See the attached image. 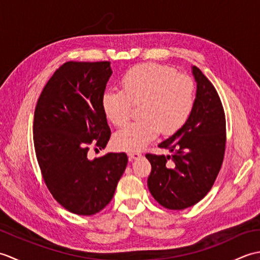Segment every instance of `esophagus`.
<instances>
[{"label":"esophagus","mask_w":260,"mask_h":260,"mask_svg":"<svg viewBox=\"0 0 260 260\" xmlns=\"http://www.w3.org/2000/svg\"><path fill=\"white\" fill-rule=\"evenodd\" d=\"M127 155H128L129 161H133V159H136V158L141 157L142 154H141V152H128V154H127Z\"/></svg>","instance_id":"1"}]
</instances>
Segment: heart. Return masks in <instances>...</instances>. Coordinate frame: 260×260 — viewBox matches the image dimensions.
<instances>
[{
    "label": "heart",
    "mask_w": 260,
    "mask_h": 260,
    "mask_svg": "<svg viewBox=\"0 0 260 260\" xmlns=\"http://www.w3.org/2000/svg\"><path fill=\"white\" fill-rule=\"evenodd\" d=\"M142 118L118 131L114 144L118 150L137 152L159 134L172 135L183 127L194 106V82L189 76L157 63H142L121 77V89H107L102 108L115 126H124L140 104Z\"/></svg>",
    "instance_id": "b5f03b06"
}]
</instances>
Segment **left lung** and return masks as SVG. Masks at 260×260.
Listing matches in <instances>:
<instances>
[{
    "instance_id": "obj_1",
    "label": "left lung",
    "mask_w": 260,
    "mask_h": 260,
    "mask_svg": "<svg viewBox=\"0 0 260 260\" xmlns=\"http://www.w3.org/2000/svg\"><path fill=\"white\" fill-rule=\"evenodd\" d=\"M197 97L190 118L158 147L172 155L147 153L152 165L147 184L154 199L170 210L194 206L211 190L225 152V115L218 91L193 67Z\"/></svg>"
}]
</instances>
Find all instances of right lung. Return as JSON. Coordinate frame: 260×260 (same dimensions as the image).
Masks as SVG:
<instances>
[{
    "label": "right lung",
    "instance_id": "add662e5",
    "mask_svg": "<svg viewBox=\"0 0 260 260\" xmlns=\"http://www.w3.org/2000/svg\"><path fill=\"white\" fill-rule=\"evenodd\" d=\"M112 74L109 61L64 62L36 106L33 143L43 181L75 214L91 215L106 207L127 165L125 153L88 158L90 148L102 150L112 134L102 108Z\"/></svg>",
    "mask_w": 260,
    "mask_h": 260
}]
</instances>
